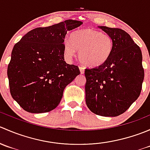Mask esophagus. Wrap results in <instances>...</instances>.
I'll return each instance as SVG.
<instances>
[{"mask_svg":"<svg viewBox=\"0 0 150 150\" xmlns=\"http://www.w3.org/2000/svg\"><path fill=\"white\" fill-rule=\"evenodd\" d=\"M79 69H80V72H81V74H83L84 72H85V68H84V67L80 66V67H79Z\"/></svg>","mask_w":150,"mask_h":150,"instance_id":"34e87169","label":"esophagus"}]
</instances>
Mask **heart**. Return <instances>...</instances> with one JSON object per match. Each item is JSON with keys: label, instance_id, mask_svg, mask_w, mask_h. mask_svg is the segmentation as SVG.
I'll use <instances>...</instances> for the list:
<instances>
[{"label": "heart", "instance_id": "1", "mask_svg": "<svg viewBox=\"0 0 150 150\" xmlns=\"http://www.w3.org/2000/svg\"><path fill=\"white\" fill-rule=\"evenodd\" d=\"M79 51V59L86 66L96 67L104 64L111 56L113 40L109 35L93 29L86 28L74 31L70 40L63 42V52L67 59L75 57Z\"/></svg>", "mask_w": 150, "mask_h": 150}]
</instances>
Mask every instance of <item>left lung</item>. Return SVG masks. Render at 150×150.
<instances>
[{"mask_svg":"<svg viewBox=\"0 0 150 150\" xmlns=\"http://www.w3.org/2000/svg\"><path fill=\"white\" fill-rule=\"evenodd\" d=\"M99 28L112 38L113 50L104 64L85 70L86 102L94 114L116 117L125 112L139 96L144 77L142 54L125 31Z\"/></svg>","mask_w":150,"mask_h":150,"instance_id":"obj_1","label":"left lung"}]
</instances>
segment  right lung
<instances>
[{
	"label": "right lung",
	"mask_w": 150,
	"mask_h": 150,
	"mask_svg": "<svg viewBox=\"0 0 150 150\" xmlns=\"http://www.w3.org/2000/svg\"><path fill=\"white\" fill-rule=\"evenodd\" d=\"M82 24L68 19L33 29L14 45L7 75L11 95L25 111L55 109L66 86L81 73L78 66L64 61L63 42L67 31Z\"/></svg>",
	"instance_id": "1"
}]
</instances>
